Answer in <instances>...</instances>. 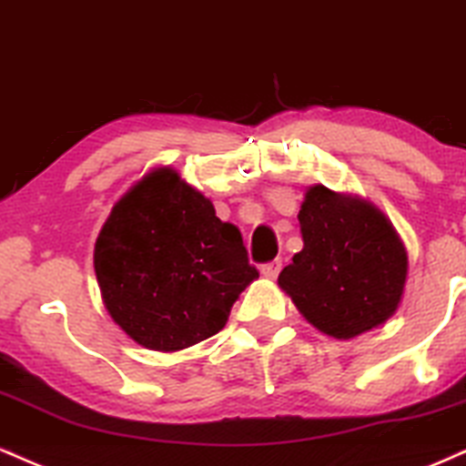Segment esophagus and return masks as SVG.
I'll return each instance as SVG.
<instances>
[{"mask_svg": "<svg viewBox=\"0 0 466 466\" xmlns=\"http://www.w3.org/2000/svg\"><path fill=\"white\" fill-rule=\"evenodd\" d=\"M281 259H275V261H268V264L261 266V275L268 277V279H275L279 272H281Z\"/></svg>", "mask_w": 466, "mask_h": 466, "instance_id": "obj_1", "label": "esophagus"}]
</instances>
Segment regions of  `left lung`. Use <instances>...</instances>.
I'll list each match as a JSON object with an SVG mask.
<instances>
[{"instance_id":"left-lung-1","label":"left lung","mask_w":466,"mask_h":466,"mask_svg":"<svg viewBox=\"0 0 466 466\" xmlns=\"http://www.w3.org/2000/svg\"><path fill=\"white\" fill-rule=\"evenodd\" d=\"M303 250L279 275L300 314L338 340L395 314L408 277L406 246L388 218L358 196L314 185L299 211Z\"/></svg>"}]
</instances>
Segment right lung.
<instances>
[{
  "mask_svg": "<svg viewBox=\"0 0 466 466\" xmlns=\"http://www.w3.org/2000/svg\"><path fill=\"white\" fill-rule=\"evenodd\" d=\"M93 266L111 319L166 353L216 336L259 277L239 228L172 167L152 169L115 202Z\"/></svg>",
  "mask_w": 466,
  "mask_h": 466,
  "instance_id": "obj_1",
  "label": "right lung"
}]
</instances>
